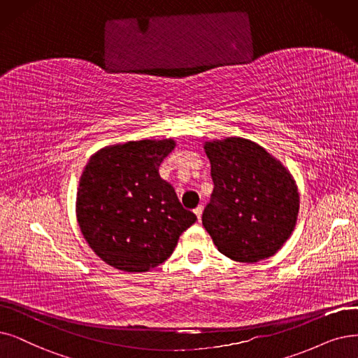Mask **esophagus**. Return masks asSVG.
<instances>
[{
  "mask_svg": "<svg viewBox=\"0 0 358 358\" xmlns=\"http://www.w3.org/2000/svg\"><path fill=\"white\" fill-rule=\"evenodd\" d=\"M203 211H204V206H198V207L194 210V213H195V216H196V219H198V220H201Z\"/></svg>",
  "mask_w": 358,
  "mask_h": 358,
  "instance_id": "esophagus-1",
  "label": "esophagus"
}]
</instances>
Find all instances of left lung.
<instances>
[{"label":"left lung","mask_w":358,"mask_h":358,"mask_svg":"<svg viewBox=\"0 0 358 358\" xmlns=\"http://www.w3.org/2000/svg\"><path fill=\"white\" fill-rule=\"evenodd\" d=\"M214 189L203 224L229 259L255 263L280 250L296 223L299 195L289 171L244 138L206 142Z\"/></svg>","instance_id":"8db88e82"}]
</instances>
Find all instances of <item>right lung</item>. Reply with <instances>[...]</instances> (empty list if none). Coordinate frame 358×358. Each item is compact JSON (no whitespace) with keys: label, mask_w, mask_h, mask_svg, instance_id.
<instances>
[{"label":"right lung","mask_w":358,"mask_h":358,"mask_svg":"<svg viewBox=\"0 0 358 358\" xmlns=\"http://www.w3.org/2000/svg\"><path fill=\"white\" fill-rule=\"evenodd\" d=\"M173 139L131 141L91 157L79 180L80 231L99 259L123 271L164 263L196 216L179 203L159 167Z\"/></svg>","instance_id":"1"}]
</instances>
